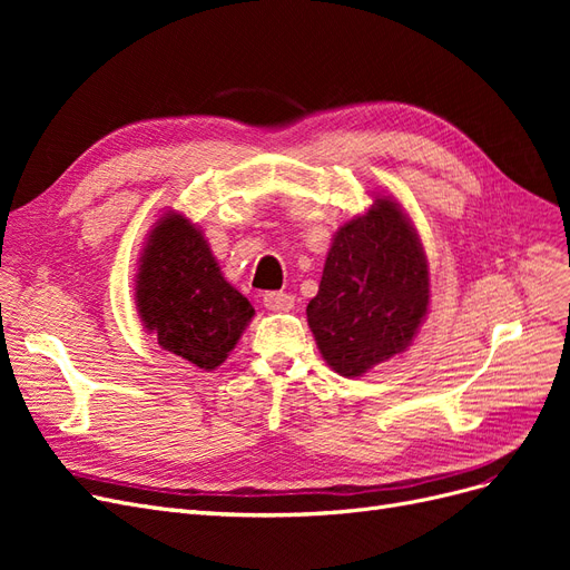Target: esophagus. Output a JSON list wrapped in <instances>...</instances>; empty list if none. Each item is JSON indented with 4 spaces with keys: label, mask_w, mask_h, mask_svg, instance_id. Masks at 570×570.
Returning <instances> with one entry per match:
<instances>
[{
    "label": "esophagus",
    "mask_w": 570,
    "mask_h": 570,
    "mask_svg": "<svg viewBox=\"0 0 570 570\" xmlns=\"http://www.w3.org/2000/svg\"><path fill=\"white\" fill-rule=\"evenodd\" d=\"M264 306L268 312H289V308L295 306V297H292L289 292H266Z\"/></svg>",
    "instance_id": "esophagus-1"
}]
</instances>
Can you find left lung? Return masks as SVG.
Returning <instances> with one entry per match:
<instances>
[{"instance_id":"obj_1","label":"left lung","mask_w":570,"mask_h":570,"mask_svg":"<svg viewBox=\"0 0 570 570\" xmlns=\"http://www.w3.org/2000/svg\"><path fill=\"white\" fill-rule=\"evenodd\" d=\"M430 278L416 228L400 204L375 197L337 230L306 318L335 373L364 375L404 352L428 314Z\"/></svg>"}]
</instances>
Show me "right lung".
I'll return each instance as SVG.
<instances>
[{"instance_id": "obj_1", "label": "right lung", "mask_w": 570, "mask_h": 570, "mask_svg": "<svg viewBox=\"0 0 570 570\" xmlns=\"http://www.w3.org/2000/svg\"><path fill=\"white\" fill-rule=\"evenodd\" d=\"M135 302L159 347L204 371L228 358L254 316L247 297L223 278L199 228L176 212L161 216L147 239Z\"/></svg>"}]
</instances>
